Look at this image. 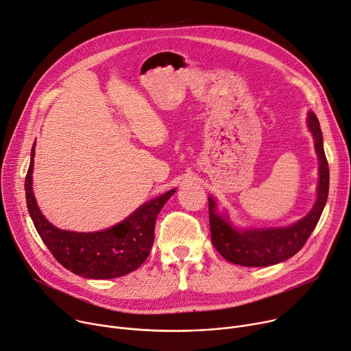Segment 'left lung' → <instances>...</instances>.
I'll return each instance as SVG.
<instances>
[{
    "label": "left lung",
    "mask_w": 351,
    "mask_h": 351,
    "mask_svg": "<svg viewBox=\"0 0 351 351\" xmlns=\"http://www.w3.org/2000/svg\"><path fill=\"white\" fill-rule=\"evenodd\" d=\"M306 125L313 136L319 161L316 201L300 221L281 228H239L232 223L228 212H219L212 195L209 201V226L212 243L221 256L237 265L267 267L282 263L298 253L317 225L329 194V165L323 150V136L316 115L309 111Z\"/></svg>",
    "instance_id": "left-lung-1"
}]
</instances>
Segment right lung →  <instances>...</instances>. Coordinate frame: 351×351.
<instances>
[{
    "label": "right lung",
    "instance_id": "right-lung-1",
    "mask_svg": "<svg viewBox=\"0 0 351 351\" xmlns=\"http://www.w3.org/2000/svg\"><path fill=\"white\" fill-rule=\"evenodd\" d=\"M34 157L35 143L25 178L26 205L40 239L55 258L75 276L91 280L118 278L138 269L152 250L157 215L176 188L145 202L112 228L90 233L63 230L51 225L38 206L32 188Z\"/></svg>",
    "mask_w": 351,
    "mask_h": 351
}]
</instances>
